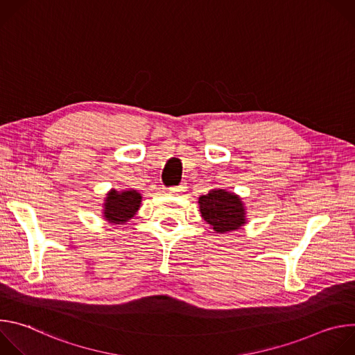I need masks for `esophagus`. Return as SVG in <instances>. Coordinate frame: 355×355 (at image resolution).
<instances>
[{"instance_id":"obj_1","label":"esophagus","mask_w":355,"mask_h":355,"mask_svg":"<svg viewBox=\"0 0 355 355\" xmlns=\"http://www.w3.org/2000/svg\"><path fill=\"white\" fill-rule=\"evenodd\" d=\"M185 185H174V187H170V192L173 193H181L185 191Z\"/></svg>"}]
</instances>
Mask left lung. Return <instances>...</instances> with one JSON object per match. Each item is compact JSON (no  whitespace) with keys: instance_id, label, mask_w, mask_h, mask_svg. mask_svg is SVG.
Masks as SVG:
<instances>
[{"instance_id":"8db88e82","label":"left lung","mask_w":355,"mask_h":355,"mask_svg":"<svg viewBox=\"0 0 355 355\" xmlns=\"http://www.w3.org/2000/svg\"><path fill=\"white\" fill-rule=\"evenodd\" d=\"M199 211L216 233L237 230L245 223L240 198L225 189H212L208 195H202Z\"/></svg>"}]
</instances>
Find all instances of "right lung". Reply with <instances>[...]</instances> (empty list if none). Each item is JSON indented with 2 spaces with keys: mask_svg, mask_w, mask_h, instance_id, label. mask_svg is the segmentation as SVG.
<instances>
[{
  "mask_svg": "<svg viewBox=\"0 0 355 355\" xmlns=\"http://www.w3.org/2000/svg\"><path fill=\"white\" fill-rule=\"evenodd\" d=\"M141 196L135 189L118 192L112 189L105 202V218L111 223H125L137 212Z\"/></svg>",
  "mask_w": 355,
  "mask_h": 355,
  "instance_id": "1",
  "label": "right lung"
}]
</instances>
